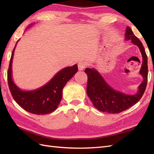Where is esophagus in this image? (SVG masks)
Masks as SVG:
<instances>
[{"instance_id": "esophagus-1", "label": "esophagus", "mask_w": 154, "mask_h": 154, "mask_svg": "<svg viewBox=\"0 0 154 154\" xmlns=\"http://www.w3.org/2000/svg\"><path fill=\"white\" fill-rule=\"evenodd\" d=\"M78 69L79 71H82V70L84 69V68L87 66V63L85 61H80L78 63Z\"/></svg>"}]
</instances>
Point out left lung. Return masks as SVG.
<instances>
[{
    "label": "left lung",
    "mask_w": 154,
    "mask_h": 154,
    "mask_svg": "<svg viewBox=\"0 0 154 154\" xmlns=\"http://www.w3.org/2000/svg\"><path fill=\"white\" fill-rule=\"evenodd\" d=\"M125 37V40H130L140 50L143 62L139 74L143 82L139 85L136 94H127L112 87L96 69L86 68L85 72L88 77L87 94L95 108L101 112L118 114L127 110L140 100L146 89L148 64L145 50L140 40L134 35L129 27L126 28Z\"/></svg>",
    "instance_id": "8db88e82"
}]
</instances>
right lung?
I'll return each mask as SVG.
<instances>
[{"instance_id":"add662e5","label":"right lung","mask_w":154,"mask_h":154,"mask_svg":"<svg viewBox=\"0 0 154 154\" xmlns=\"http://www.w3.org/2000/svg\"><path fill=\"white\" fill-rule=\"evenodd\" d=\"M32 25L30 24L27 27ZM19 40L13 50L8 72V82L11 95L18 105L30 113L42 115L52 112L57 109L61 101L63 87L78 72V65L63 68L49 82L38 88L30 91L22 90L14 82L12 74L14 52Z\"/></svg>"}]
</instances>
